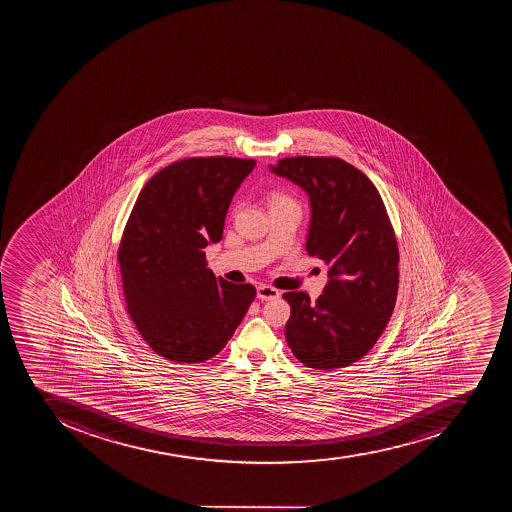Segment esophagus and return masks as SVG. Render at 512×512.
Here are the masks:
<instances>
[{
  "label": "esophagus",
  "instance_id": "esophagus-1",
  "mask_svg": "<svg viewBox=\"0 0 512 512\" xmlns=\"http://www.w3.org/2000/svg\"><path fill=\"white\" fill-rule=\"evenodd\" d=\"M256 296H258L259 301H274V299L280 298V291L269 285H259Z\"/></svg>",
  "mask_w": 512,
  "mask_h": 512
}]
</instances>
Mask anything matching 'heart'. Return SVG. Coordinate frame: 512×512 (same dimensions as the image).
Here are the masks:
<instances>
[{
  "instance_id": "heart-1",
  "label": "heart",
  "mask_w": 512,
  "mask_h": 512,
  "mask_svg": "<svg viewBox=\"0 0 512 512\" xmlns=\"http://www.w3.org/2000/svg\"><path fill=\"white\" fill-rule=\"evenodd\" d=\"M288 198L282 197V195H272V198H270V205H274V203H280V202H286Z\"/></svg>"
}]
</instances>
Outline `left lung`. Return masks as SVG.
<instances>
[{
    "instance_id": "8db88e82",
    "label": "left lung",
    "mask_w": 512,
    "mask_h": 512,
    "mask_svg": "<svg viewBox=\"0 0 512 512\" xmlns=\"http://www.w3.org/2000/svg\"><path fill=\"white\" fill-rule=\"evenodd\" d=\"M270 171L309 197L306 250L328 266L317 301L290 291L286 343L315 370L362 359L386 328L399 288V250L375 184L341 158H283Z\"/></svg>"
}]
</instances>
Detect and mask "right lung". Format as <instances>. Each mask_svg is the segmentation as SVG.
I'll use <instances>...</instances> for the list:
<instances>
[{
    "instance_id": "1",
    "label": "right lung",
    "mask_w": 512,
    "mask_h": 512,
    "mask_svg": "<svg viewBox=\"0 0 512 512\" xmlns=\"http://www.w3.org/2000/svg\"><path fill=\"white\" fill-rule=\"evenodd\" d=\"M256 161L187 158L137 197L118 250L126 306L145 343L171 362L198 363L226 346L256 296L206 267L227 210Z\"/></svg>"
}]
</instances>
